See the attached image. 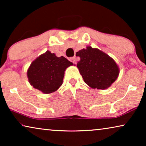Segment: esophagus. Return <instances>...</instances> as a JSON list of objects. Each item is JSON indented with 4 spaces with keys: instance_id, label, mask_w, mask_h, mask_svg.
I'll list each match as a JSON object with an SVG mask.
<instances>
[{
    "instance_id": "34e87169",
    "label": "esophagus",
    "mask_w": 146,
    "mask_h": 146,
    "mask_svg": "<svg viewBox=\"0 0 146 146\" xmlns=\"http://www.w3.org/2000/svg\"><path fill=\"white\" fill-rule=\"evenodd\" d=\"M70 60L74 64H76V58L75 57H72L70 58Z\"/></svg>"
}]
</instances>
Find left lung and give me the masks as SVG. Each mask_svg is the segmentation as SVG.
Returning <instances> with one entry per match:
<instances>
[{
    "mask_svg": "<svg viewBox=\"0 0 146 146\" xmlns=\"http://www.w3.org/2000/svg\"><path fill=\"white\" fill-rule=\"evenodd\" d=\"M80 58L77 64L84 80L92 88L104 90L117 79L119 68L108 55L97 48L86 47L76 52Z\"/></svg>",
    "mask_w": 146,
    "mask_h": 146,
    "instance_id": "left-lung-1",
    "label": "left lung"
}]
</instances>
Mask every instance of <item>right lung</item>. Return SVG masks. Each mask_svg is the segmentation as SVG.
I'll return each instance as SVG.
<instances>
[{
    "label": "right lung",
    "mask_w": 146,
    "mask_h": 146,
    "mask_svg": "<svg viewBox=\"0 0 146 146\" xmlns=\"http://www.w3.org/2000/svg\"><path fill=\"white\" fill-rule=\"evenodd\" d=\"M73 64L64 56L46 51L30 66L27 71L30 84L44 94L54 92L62 84L64 71Z\"/></svg>",
    "instance_id": "right-lung-1"
}]
</instances>
